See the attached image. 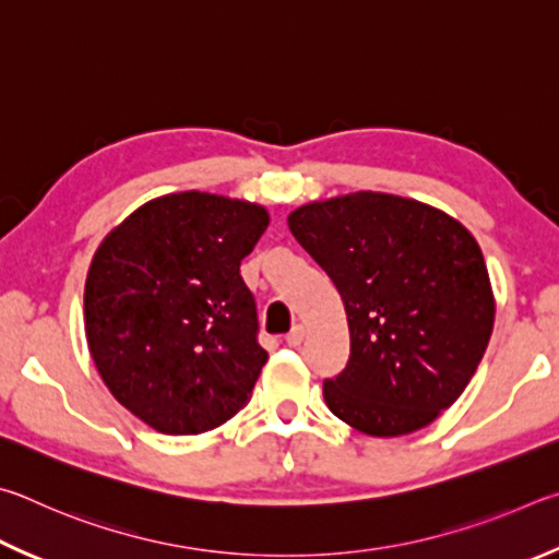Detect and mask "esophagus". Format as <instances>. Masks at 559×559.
<instances>
[{
    "instance_id": "34e87169",
    "label": "esophagus",
    "mask_w": 559,
    "mask_h": 559,
    "mask_svg": "<svg viewBox=\"0 0 559 559\" xmlns=\"http://www.w3.org/2000/svg\"><path fill=\"white\" fill-rule=\"evenodd\" d=\"M285 341H287V346H292V348L299 346L301 341H305V326H301V324H295V326H292V331H289V334L285 336Z\"/></svg>"
}]
</instances>
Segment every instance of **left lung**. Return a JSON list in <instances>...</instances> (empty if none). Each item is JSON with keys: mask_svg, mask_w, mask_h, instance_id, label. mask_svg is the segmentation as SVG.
<instances>
[{"mask_svg": "<svg viewBox=\"0 0 559 559\" xmlns=\"http://www.w3.org/2000/svg\"><path fill=\"white\" fill-rule=\"evenodd\" d=\"M289 230L344 299L350 354L331 413L370 437L427 427L464 393L493 331L481 248L462 223L390 193L301 205Z\"/></svg>", "mask_w": 559, "mask_h": 559, "instance_id": "left-lung-1", "label": "left lung"}]
</instances>
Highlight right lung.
I'll return each instance as SVG.
<instances>
[{
  "instance_id": "add662e5",
  "label": "right lung",
  "mask_w": 559,
  "mask_h": 559,
  "mask_svg": "<svg viewBox=\"0 0 559 559\" xmlns=\"http://www.w3.org/2000/svg\"><path fill=\"white\" fill-rule=\"evenodd\" d=\"M262 205L183 191L107 235L85 280V336L120 405L164 435L240 413L267 360L240 262L267 230Z\"/></svg>"
}]
</instances>
